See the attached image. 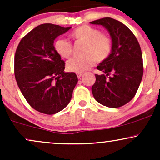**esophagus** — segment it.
<instances>
[{
  "label": "esophagus",
  "instance_id": "1",
  "mask_svg": "<svg viewBox=\"0 0 160 160\" xmlns=\"http://www.w3.org/2000/svg\"><path fill=\"white\" fill-rule=\"evenodd\" d=\"M82 74H83L82 73H77V76H78V78H80L82 76Z\"/></svg>",
  "mask_w": 160,
  "mask_h": 160
}]
</instances>
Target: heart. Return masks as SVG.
Wrapping results in <instances>:
<instances>
[{"instance_id":"1","label":"heart","mask_w":160,"mask_h":160,"mask_svg":"<svg viewBox=\"0 0 160 160\" xmlns=\"http://www.w3.org/2000/svg\"><path fill=\"white\" fill-rule=\"evenodd\" d=\"M71 37L77 42L86 43L82 58H74L68 60L66 68L69 72L82 73L94 65L95 60L102 62L110 56L112 51V40L108 34L100 32L97 28L82 25L74 29ZM54 50L62 58L68 59L73 53V46L65 39L57 40Z\"/></svg>"}]
</instances>
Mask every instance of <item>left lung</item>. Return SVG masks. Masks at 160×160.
Returning a JSON list of instances; mask_svg holds the SVG:
<instances>
[{
    "mask_svg": "<svg viewBox=\"0 0 160 160\" xmlns=\"http://www.w3.org/2000/svg\"><path fill=\"white\" fill-rule=\"evenodd\" d=\"M90 23L104 26L112 40L110 56L97 66L103 74H95L92 87L93 96L99 103L119 108L134 98L143 74L140 46L133 32L121 22L103 18ZM112 73V76L109 75Z\"/></svg>",
    "mask_w": 160,
    "mask_h": 160,
    "instance_id": "1",
    "label": "left lung"
}]
</instances>
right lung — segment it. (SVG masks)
Returning <instances> with one entry per match:
<instances>
[{
	"instance_id": "right-lung-1",
	"label": "right lung",
	"mask_w": 160,
	"mask_h": 160,
	"mask_svg": "<svg viewBox=\"0 0 160 160\" xmlns=\"http://www.w3.org/2000/svg\"><path fill=\"white\" fill-rule=\"evenodd\" d=\"M72 27L52 23L38 26L22 38L15 55L18 86L30 106L54 114L69 103L78 79L65 72V62L54 50V41Z\"/></svg>"
}]
</instances>
